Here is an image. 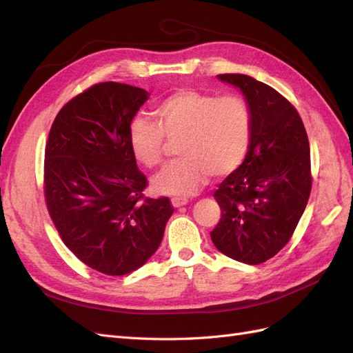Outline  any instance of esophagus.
I'll return each mask as SVG.
<instances>
[{
    "instance_id": "34e87169",
    "label": "esophagus",
    "mask_w": 353,
    "mask_h": 353,
    "mask_svg": "<svg viewBox=\"0 0 353 353\" xmlns=\"http://www.w3.org/2000/svg\"><path fill=\"white\" fill-rule=\"evenodd\" d=\"M170 201H172V206L174 208H181V206H185L188 200L185 197H172L170 199Z\"/></svg>"
}]
</instances>
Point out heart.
<instances>
[{
	"label": "heart",
	"instance_id": "heart-1",
	"mask_svg": "<svg viewBox=\"0 0 353 353\" xmlns=\"http://www.w3.org/2000/svg\"><path fill=\"white\" fill-rule=\"evenodd\" d=\"M156 121L135 117L130 147L145 168L163 163L169 141H179L181 159L154 176L157 193L185 197L206 184L209 175H231L248 157L253 116L248 100L237 94L218 95L179 90L157 104Z\"/></svg>",
	"mask_w": 353,
	"mask_h": 353
}]
</instances>
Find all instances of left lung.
Returning a JSON list of instances; mask_svg holds the SVG:
<instances>
[{"label": "left lung", "instance_id": "8db88e82", "mask_svg": "<svg viewBox=\"0 0 353 353\" xmlns=\"http://www.w3.org/2000/svg\"><path fill=\"white\" fill-rule=\"evenodd\" d=\"M245 95L253 116L244 163L213 197L221 219L210 231L216 249L249 265L268 261L290 241L312 188L311 152L294 105L270 85L248 74H218Z\"/></svg>", "mask_w": 353, "mask_h": 353}]
</instances>
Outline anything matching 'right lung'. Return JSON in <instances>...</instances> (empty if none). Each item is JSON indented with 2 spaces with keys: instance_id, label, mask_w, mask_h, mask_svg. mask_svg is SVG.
<instances>
[{
  "instance_id": "1",
  "label": "right lung",
  "mask_w": 353,
  "mask_h": 353,
  "mask_svg": "<svg viewBox=\"0 0 353 353\" xmlns=\"http://www.w3.org/2000/svg\"><path fill=\"white\" fill-rule=\"evenodd\" d=\"M147 91L95 83L63 105L44 159V197L60 239L90 268L126 275L144 265L174 213L168 197L144 196L145 175L130 147V125Z\"/></svg>"
}]
</instances>
